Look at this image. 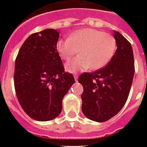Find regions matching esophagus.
<instances>
[{"instance_id": "esophagus-1", "label": "esophagus", "mask_w": 147, "mask_h": 147, "mask_svg": "<svg viewBox=\"0 0 147 147\" xmlns=\"http://www.w3.org/2000/svg\"><path fill=\"white\" fill-rule=\"evenodd\" d=\"M74 77H75V79H76V81L78 80V76H77V74H75Z\"/></svg>"}]
</instances>
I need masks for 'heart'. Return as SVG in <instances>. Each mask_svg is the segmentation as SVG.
I'll list each match as a JSON object with an SVG mask.
<instances>
[{
	"label": "heart",
	"mask_w": 147,
	"mask_h": 147,
	"mask_svg": "<svg viewBox=\"0 0 147 147\" xmlns=\"http://www.w3.org/2000/svg\"><path fill=\"white\" fill-rule=\"evenodd\" d=\"M116 49L117 42L113 36L93 29L76 30L70 37L59 40L56 44L57 52L64 60H69L78 51L79 55L65 65L66 71L71 73L105 67Z\"/></svg>",
	"instance_id": "obj_1"
}]
</instances>
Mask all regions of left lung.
<instances>
[{"label":"left lung","mask_w":147,"mask_h":147,"mask_svg":"<svg viewBox=\"0 0 147 147\" xmlns=\"http://www.w3.org/2000/svg\"><path fill=\"white\" fill-rule=\"evenodd\" d=\"M114 35L117 49L109 63L94 72H84L78 78L83 86V114L98 122L108 121L123 108L134 76L131 44L119 32L115 31Z\"/></svg>","instance_id":"8db88e82"}]
</instances>
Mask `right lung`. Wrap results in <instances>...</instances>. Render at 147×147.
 Here are the masks:
<instances>
[{
  "label": "right lung",
  "instance_id": "obj_1",
  "mask_svg": "<svg viewBox=\"0 0 147 147\" xmlns=\"http://www.w3.org/2000/svg\"><path fill=\"white\" fill-rule=\"evenodd\" d=\"M59 33L47 29L33 33L23 43L15 60L17 100L29 117L47 121L59 116L62 98L75 82L65 71L56 44Z\"/></svg>",
  "mask_w": 147,
  "mask_h": 147
}]
</instances>
